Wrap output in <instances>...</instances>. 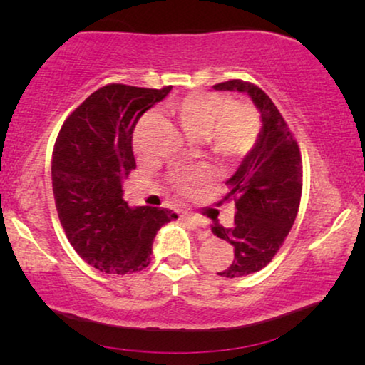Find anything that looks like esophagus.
Listing matches in <instances>:
<instances>
[{
	"label": "esophagus",
	"mask_w": 365,
	"mask_h": 365,
	"mask_svg": "<svg viewBox=\"0 0 365 365\" xmlns=\"http://www.w3.org/2000/svg\"><path fill=\"white\" fill-rule=\"evenodd\" d=\"M182 221H186V222H189V224H192L194 227H199V229H206V221H204L202 217H199V216H194V214H182ZM202 237H209V231H202V234H201Z\"/></svg>",
	"instance_id": "obj_1"
}]
</instances>
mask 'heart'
Segmentation results:
<instances>
[{
	"label": "heart",
	"instance_id": "1",
	"mask_svg": "<svg viewBox=\"0 0 365 365\" xmlns=\"http://www.w3.org/2000/svg\"><path fill=\"white\" fill-rule=\"evenodd\" d=\"M173 113L187 136L202 139L214 156L232 161L251 151L259 136V116L251 104L229 101L221 93H189L173 103ZM154 121V114L141 119L134 131L133 146L139 158H144L143 131ZM209 179V171H178L173 186L181 194H189Z\"/></svg>",
	"mask_w": 365,
	"mask_h": 365
}]
</instances>
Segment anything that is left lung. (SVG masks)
Instances as JSON below:
<instances>
[{"instance_id":"8db88e82","label":"left lung","mask_w":365,"mask_h":365,"mask_svg":"<svg viewBox=\"0 0 365 365\" xmlns=\"http://www.w3.org/2000/svg\"><path fill=\"white\" fill-rule=\"evenodd\" d=\"M214 89L247 93L262 121L254 148L226 181V199H234L237 209L234 226H212V232L234 247L231 266L217 272L232 279L261 271L282 246L301 202L302 159L287 123L261 88L231 79Z\"/></svg>"}]
</instances>
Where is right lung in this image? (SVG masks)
Returning a JSON list of instances; mask_svg holds the SVG:
<instances>
[{"mask_svg":"<svg viewBox=\"0 0 365 365\" xmlns=\"http://www.w3.org/2000/svg\"><path fill=\"white\" fill-rule=\"evenodd\" d=\"M169 91L108 84L84 99L58 134L51 163L58 217L74 251L103 272L148 267L156 232L178 217L169 209L129 207L123 199V181L136 168L134 128Z\"/></svg>","mask_w":365,"mask_h":365,"instance_id":"add662e5","label":"right lung"}]
</instances>
